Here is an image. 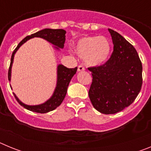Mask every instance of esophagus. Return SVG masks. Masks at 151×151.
<instances>
[{
    "mask_svg": "<svg viewBox=\"0 0 151 151\" xmlns=\"http://www.w3.org/2000/svg\"><path fill=\"white\" fill-rule=\"evenodd\" d=\"M84 70H85V68H84L83 66H82V65H79V66H78V71L82 72V71H84Z\"/></svg>",
    "mask_w": 151,
    "mask_h": 151,
    "instance_id": "obj_1",
    "label": "esophagus"
}]
</instances>
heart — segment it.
<instances>
[{"mask_svg": "<svg viewBox=\"0 0 151 151\" xmlns=\"http://www.w3.org/2000/svg\"><path fill=\"white\" fill-rule=\"evenodd\" d=\"M110 45L104 36H87L77 42L75 54L88 66H96L104 62L110 54Z\"/></svg>", "mask_w": 151, "mask_h": 151, "instance_id": "b5f03b06", "label": "heart"}]
</instances>
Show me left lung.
Wrapping results in <instances>:
<instances>
[{"instance_id":"left-lung-1","label":"left lung","mask_w":151,"mask_h":151,"mask_svg":"<svg viewBox=\"0 0 151 151\" xmlns=\"http://www.w3.org/2000/svg\"><path fill=\"white\" fill-rule=\"evenodd\" d=\"M113 51L104 64L88 68L92 83L88 91L92 105L104 114H114L132 104L142 86V64L132 45L108 29Z\"/></svg>"}]
</instances>
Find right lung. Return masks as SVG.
Here are the masks:
<instances>
[{
  "instance_id": "add662e5",
  "label": "right lung",
  "mask_w": 151,
  "mask_h": 151,
  "mask_svg": "<svg viewBox=\"0 0 151 151\" xmlns=\"http://www.w3.org/2000/svg\"><path fill=\"white\" fill-rule=\"evenodd\" d=\"M66 35V31L63 30V29H45L43 30L38 31L34 34H32L31 35L26 36V38L19 42V44L17 45V47H16L15 50H13V54H12L10 65V67H9V70H8V80L10 81V78H11V68L16 52L20 47L21 45H23L26 41H27L30 38L38 37V38H44L48 42L51 43L52 45H55L56 49L60 50V48H63L64 43L66 41V35ZM76 71L77 67L69 69V68L64 66L62 64L58 65V66H57V86H56L54 94L51 96V97L44 104L30 106V105H26L21 102L15 94H13L14 97L21 106H22L27 110H30V111L39 113H48V112L55 110L57 106H59L61 104V103L65 98V96H66V92H67L69 82L71 81L73 76L76 73Z\"/></svg>"
}]
</instances>
